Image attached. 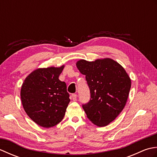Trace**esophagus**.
Listing matches in <instances>:
<instances>
[{
  "instance_id": "1",
  "label": "esophagus",
  "mask_w": 157,
  "mask_h": 157,
  "mask_svg": "<svg viewBox=\"0 0 157 157\" xmlns=\"http://www.w3.org/2000/svg\"><path fill=\"white\" fill-rule=\"evenodd\" d=\"M71 98H72L73 101H75L77 100V94H71Z\"/></svg>"
}]
</instances>
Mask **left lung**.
I'll return each mask as SVG.
<instances>
[{"label": "left lung", "mask_w": 157, "mask_h": 157, "mask_svg": "<svg viewBox=\"0 0 157 157\" xmlns=\"http://www.w3.org/2000/svg\"><path fill=\"white\" fill-rule=\"evenodd\" d=\"M76 65L86 75L90 92V100L82 105L87 117L97 126L107 125L124 108L131 79L121 65L109 58L92 62L82 59Z\"/></svg>", "instance_id": "left-lung-1"}]
</instances>
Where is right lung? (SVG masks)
<instances>
[{"instance_id":"1","label":"right lung","mask_w":157,"mask_h":157,"mask_svg":"<svg viewBox=\"0 0 157 157\" xmlns=\"http://www.w3.org/2000/svg\"><path fill=\"white\" fill-rule=\"evenodd\" d=\"M64 65L35 70L23 82L21 99L25 113L43 128L61 121L70 102L65 82L59 80Z\"/></svg>"}]
</instances>
